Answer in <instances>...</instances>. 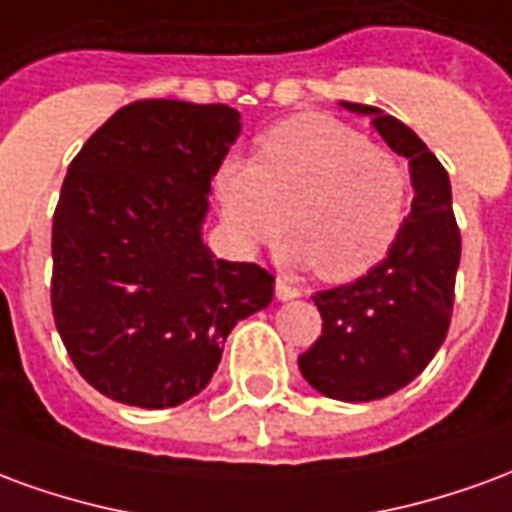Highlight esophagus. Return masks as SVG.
<instances>
[{"instance_id":"1","label":"esophagus","mask_w":512,"mask_h":512,"mask_svg":"<svg viewBox=\"0 0 512 512\" xmlns=\"http://www.w3.org/2000/svg\"><path fill=\"white\" fill-rule=\"evenodd\" d=\"M274 290H277V299L279 301L299 299V296H301V288H296V285H290L288 279H282V277H277V285H274Z\"/></svg>"}]
</instances>
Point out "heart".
Masks as SVG:
<instances>
[{
  "mask_svg": "<svg viewBox=\"0 0 512 512\" xmlns=\"http://www.w3.org/2000/svg\"><path fill=\"white\" fill-rule=\"evenodd\" d=\"M216 189L244 249L288 227L290 257L332 282L362 277L392 252L411 202L406 167L389 150L318 112L268 128L255 161H227Z\"/></svg>",
  "mask_w": 512,
  "mask_h": 512,
  "instance_id": "b5f03b06",
  "label": "heart"
}]
</instances>
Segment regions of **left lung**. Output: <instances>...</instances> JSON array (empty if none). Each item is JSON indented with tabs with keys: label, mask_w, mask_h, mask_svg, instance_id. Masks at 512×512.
Here are the masks:
<instances>
[{
	"label": "left lung",
	"mask_w": 512,
	"mask_h": 512,
	"mask_svg": "<svg viewBox=\"0 0 512 512\" xmlns=\"http://www.w3.org/2000/svg\"><path fill=\"white\" fill-rule=\"evenodd\" d=\"M370 115L397 156L408 158L414 200L392 252L351 285L318 290L323 332L299 356L301 376L332 400L367 403L411 384L447 337L461 263V230L452 213L447 169L408 126L376 106Z\"/></svg>",
	"instance_id": "8db88e82"
}]
</instances>
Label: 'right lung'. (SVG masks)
I'll return each mask as SVG.
<instances>
[{"instance_id":"obj_1","label":"right lung","mask_w":512,"mask_h":512,"mask_svg":"<svg viewBox=\"0 0 512 512\" xmlns=\"http://www.w3.org/2000/svg\"><path fill=\"white\" fill-rule=\"evenodd\" d=\"M241 134L224 104L117 109L73 158L51 227V310L90 386L139 408L200 395L238 321L274 299L255 263L202 244L211 178Z\"/></svg>"}]
</instances>
